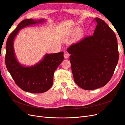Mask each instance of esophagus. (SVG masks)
I'll return each mask as SVG.
<instances>
[{"instance_id":"esophagus-1","label":"esophagus","mask_w":125,"mask_h":125,"mask_svg":"<svg viewBox=\"0 0 125 125\" xmlns=\"http://www.w3.org/2000/svg\"><path fill=\"white\" fill-rule=\"evenodd\" d=\"M63 56H64V58L65 59H68L69 57V54L68 52H65L64 53V55H63Z\"/></svg>"}]
</instances>
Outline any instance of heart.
Instances as JSON below:
<instances>
[{
	"label": "heart",
	"instance_id": "1",
	"mask_svg": "<svg viewBox=\"0 0 125 125\" xmlns=\"http://www.w3.org/2000/svg\"><path fill=\"white\" fill-rule=\"evenodd\" d=\"M81 29L80 28V27H77V28H76L75 30H74V31L73 32V34H72V37L74 38V37H75V36H77V35H78L79 33L81 32ZM84 36V34H83V33L81 32L80 34L78 35L77 38H78V39H80L83 38Z\"/></svg>",
	"mask_w": 125,
	"mask_h": 125
}]
</instances>
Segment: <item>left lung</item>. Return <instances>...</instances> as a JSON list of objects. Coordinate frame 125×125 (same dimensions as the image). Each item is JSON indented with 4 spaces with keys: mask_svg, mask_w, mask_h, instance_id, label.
<instances>
[{
    "mask_svg": "<svg viewBox=\"0 0 125 125\" xmlns=\"http://www.w3.org/2000/svg\"><path fill=\"white\" fill-rule=\"evenodd\" d=\"M93 35L67 49L74 81L78 86L92 90L104 86L113 75L119 59L115 33L104 21L94 19Z\"/></svg>",
    "mask_w": 125,
    "mask_h": 125,
    "instance_id": "8db88e82",
    "label": "left lung"
}]
</instances>
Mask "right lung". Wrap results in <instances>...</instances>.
<instances>
[{
	"mask_svg": "<svg viewBox=\"0 0 125 125\" xmlns=\"http://www.w3.org/2000/svg\"><path fill=\"white\" fill-rule=\"evenodd\" d=\"M45 21L44 19L22 21L9 36L6 42L5 63L7 69L17 85L27 92L41 93L49 90L53 84L54 72L63 60V52L45 54L43 59L31 66L22 65L16 58L14 41L20 30Z\"/></svg>",
	"mask_w": 125,
	"mask_h": 125,
	"instance_id": "1",
	"label": "right lung"
}]
</instances>
